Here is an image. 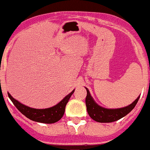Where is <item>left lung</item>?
Instances as JSON below:
<instances>
[{"instance_id": "obj_1", "label": "left lung", "mask_w": 150, "mask_h": 150, "mask_svg": "<svg viewBox=\"0 0 150 150\" xmlns=\"http://www.w3.org/2000/svg\"><path fill=\"white\" fill-rule=\"evenodd\" d=\"M85 88L87 93L85 102L88 114L93 120L98 122H112L122 118L133 110L140 98L139 96L132 104L125 107L120 108H105L98 105L92 97L87 87Z\"/></svg>"}]
</instances>
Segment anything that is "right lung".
Segmentation results:
<instances>
[{
	"mask_svg": "<svg viewBox=\"0 0 150 150\" xmlns=\"http://www.w3.org/2000/svg\"><path fill=\"white\" fill-rule=\"evenodd\" d=\"M74 91L75 90H72L67 96L64 97L56 105L45 109H36L30 108L27 105H23L18 100L15 99L9 93H8V96H9L10 100L14 104L16 108L28 119L35 121V122L51 124L57 122L63 117L64 112H65L66 105L68 103L70 97L73 94Z\"/></svg>",
	"mask_w": 150,
	"mask_h": 150,
	"instance_id": "add662e5",
	"label": "right lung"
}]
</instances>
